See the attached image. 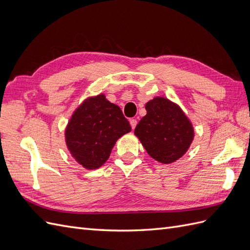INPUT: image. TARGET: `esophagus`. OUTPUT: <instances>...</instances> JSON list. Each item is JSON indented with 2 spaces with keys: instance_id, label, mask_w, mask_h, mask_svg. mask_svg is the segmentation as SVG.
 Listing matches in <instances>:
<instances>
[{
  "instance_id": "34e87169",
  "label": "esophagus",
  "mask_w": 250,
  "mask_h": 250,
  "mask_svg": "<svg viewBox=\"0 0 250 250\" xmlns=\"http://www.w3.org/2000/svg\"><path fill=\"white\" fill-rule=\"evenodd\" d=\"M129 122H130V126H131V128H132V129H134L135 126H137V124H138V121L135 120V119H131V120L129 121Z\"/></svg>"
}]
</instances>
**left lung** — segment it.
I'll return each mask as SVG.
<instances>
[{"label":"left lung","instance_id":"obj_1","mask_svg":"<svg viewBox=\"0 0 250 250\" xmlns=\"http://www.w3.org/2000/svg\"><path fill=\"white\" fill-rule=\"evenodd\" d=\"M147 115L134 129L148 154L162 164H171L183 156L194 139V128L176 103L155 97L146 103Z\"/></svg>","mask_w":250,"mask_h":250}]
</instances>
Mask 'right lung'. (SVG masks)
<instances>
[{
  "label": "right lung",
  "instance_id": "1",
  "mask_svg": "<svg viewBox=\"0 0 250 250\" xmlns=\"http://www.w3.org/2000/svg\"><path fill=\"white\" fill-rule=\"evenodd\" d=\"M131 127L118 105L103 94L89 97L74 111L65 128V143L83 168H100L108 160L118 139Z\"/></svg>",
  "mask_w": 250,
  "mask_h": 250
}]
</instances>
